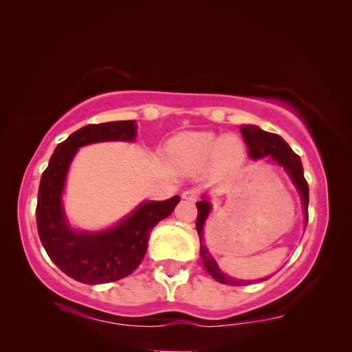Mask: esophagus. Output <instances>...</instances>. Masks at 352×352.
Returning <instances> with one entry per match:
<instances>
[{
	"label": "esophagus",
	"mask_w": 352,
	"mask_h": 352,
	"mask_svg": "<svg viewBox=\"0 0 352 352\" xmlns=\"http://www.w3.org/2000/svg\"><path fill=\"white\" fill-rule=\"evenodd\" d=\"M199 195H200V192H199V189H195V187H192V189H187L181 194L182 199L189 200V201H195L197 199H199Z\"/></svg>",
	"instance_id": "obj_1"
}]
</instances>
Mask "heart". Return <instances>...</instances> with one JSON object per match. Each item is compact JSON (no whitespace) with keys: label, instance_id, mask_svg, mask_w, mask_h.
<instances>
[{"label":"heart","instance_id":"1","mask_svg":"<svg viewBox=\"0 0 352 352\" xmlns=\"http://www.w3.org/2000/svg\"><path fill=\"white\" fill-rule=\"evenodd\" d=\"M170 155L177 165L197 166L218 160L235 163L242 158V142L235 136H216L214 133H184L170 142Z\"/></svg>","mask_w":352,"mask_h":352}]
</instances>
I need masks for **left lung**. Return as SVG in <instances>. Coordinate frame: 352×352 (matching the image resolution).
Returning <instances> with one entry per match:
<instances>
[{"label": "left lung", "instance_id": "8db88e82", "mask_svg": "<svg viewBox=\"0 0 352 352\" xmlns=\"http://www.w3.org/2000/svg\"><path fill=\"white\" fill-rule=\"evenodd\" d=\"M240 133H242L243 141L248 147L250 158L258 160V158L269 157L272 162H276L277 165L283 166V170L288 173V176H290V179L293 181V184H295V187L301 195L302 208H305L306 223H307L309 187H307V182L305 179V171H302L301 158L292 151V147L288 146V144L283 141L278 134L266 133L263 131V129H259L258 126H253V124H243V126H240ZM197 210H199V214H197L195 226H197V232H199V237H200V256H201V261H204L205 269L210 272V276L221 283H226V285L239 287V285H250V283H253V280H239V278L229 277L228 274L221 271L213 256H211L208 250H206V247L204 245V226L211 210V204L206 200V197L205 199H201L200 201H197ZM266 278H261V280H266Z\"/></svg>", "mask_w": 352, "mask_h": 352}]
</instances>
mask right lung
I'll use <instances>...</instances> for the list:
<instances>
[{
  "instance_id": "obj_1",
  "label": "right lung",
  "mask_w": 352,
  "mask_h": 352,
  "mask_svg": "<svg viewBox=\"0 0 352 352\" xmlns=\"http://www.w3.org/2000/svg\"><path fill=\"white\" fill-rule=\"evenodd\" d=\"M136 129L134 120L80 128L56 147L41 176L36 204L38 235L51 261L81 283L96 285L129 276L147 252L151 230L179 204V195L165 201H144L117 226L100 232H80L69 226L62 208V192L76 151L93 142L134 141Z\"/></svg>"
}]
</instances>
